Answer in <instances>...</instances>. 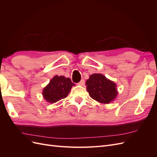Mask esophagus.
Masks as SVG:
<instances>
[{
  "label": "esophagus",
  "instance_id": "34e87169",
  "mask_svg": "<svg viewBox=\"0 0 157 157\" xmlns=\"http://www.w3.org/2000/svg\"><path fill=\"white\" fill-rule=\"evenodd\" d=\"M84 83H85L84 80V79H82L81 80H80V82H79L78 83V85H79V86H83V85L84 84Z\"/></svg>",
  "mask_w": 157,
  "mask_h": 157
}]
</instances>
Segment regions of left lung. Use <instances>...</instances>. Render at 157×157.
Here are the masks:
<instances>
[{
  "label": "left lung",
  "instance_id": "1",
  "mask_svg": "<svg viewBox=\"0 0 157 157\" xmlns=\"http://www.w3.org/2000/svg\"><path fill=\"white\" fill-rule=\"evenodd\" d=\"M86 84L90 96L99 103L108 104L115 100L118 95L117 84L102 74L91 75Z\"/></svg>",
  "mask_w": 157,
  "mask_h": 157
}]
</instances>
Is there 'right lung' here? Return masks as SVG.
Here are the masks:
<instances>
[{
	"label": "right lung",
	"instance_id": "add662e5",
	"mask_svg": "<svg viewBox=\"0 0 157 157\" xmlns=\"http://www.w3.org/2000/svg\"><path fill=\"white\" fill-rule=\"evenodd\" d=\"M75 85L69 78L56 75L44 88L42 94L47 102L54 103L67 97Z\"/></svg>",
	"mask_w": 157,
	"mask_h": 157
}]
</instances>
